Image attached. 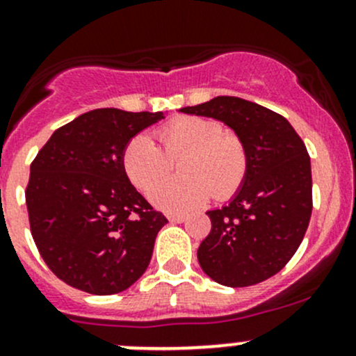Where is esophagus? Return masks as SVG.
Wrapping results in <instances>:
<instances>
[{"label":"esophagus","mask_w":356,"mask_h":356,"mask_svg":"<svg viewBox=\"0 0 356 356\" xmlns=\"http://www.w3.org/2000/svg\"><path fill=\"white\" fill-rule=\"evenodd\" d=\"M167 218L170 222H174V224H182V222L188 220V217H186V215H172V213H168Z\"/></svg>","instance_id":"1"}]
</instances>
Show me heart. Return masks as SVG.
<instances>
[{
  "mask_svg": "<svg viewBox=\"0 0 356 356\" xmlns=\"http://www.w3.org/2000/svg\"><path fill=\"white\" fill-rule=\"evenodd\" d=\"M155 134L164 152L146 136H134L122 153V168L139 191H152L149 200L160 210L186 213L207 203L211 195L229 200L245 182V143L234 132H225L218 120L184 115L161 125ZM177 157L183 177L162 183L171 160Z\"/></svg>",
  "mask_w": 356,
  "mask_h": 356,
  "instance_id": "obj_1",
  "label": "heart"
}]
</instances>
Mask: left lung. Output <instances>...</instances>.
I'll return each instance as SVG.
<instances>
[{"label":"left lung","mask_w":356,"mask_h":356,"mask_svg":"<svg viewBox=\"0 0 356 356\" xmlns=\"http://www.w3.org/2000/svg\"><path fill=\"white\" fill-rule=\"evenodd\" d=\"M224 122L243 139L248 174L241 189L207 211L211 231L198 248L204 274L229 288H246L277 274L303 241L312 215L307 146L282 115L236 96L181 108Z\"/></svg>","instance_id":"8db88e82"}]
</instances>
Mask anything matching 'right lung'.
Listing matches in <instances>:
<instances>
[{
	"label": "right lung",
	"mask_w": 356,
	"mask_h": 356,
	"mask_svg": "<svg viewBox=\"0 0 356 356\" xmlns=\"http://www.w3.org/2000/svg\"><path fill=\"white\" fill-rule=\"evenodd\" d=\"M163 111L98 108L56 129L25 189L32 238L49 270L75 289L115 294L148 268L167 224L125 175L122 153Z\"/></svg>",
	"instance_id": "obj_1"
}]
</instances>
